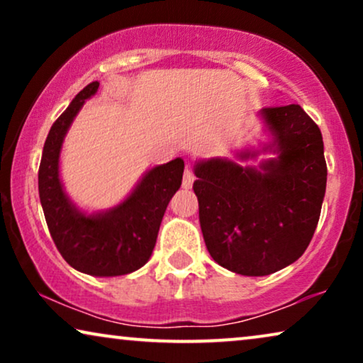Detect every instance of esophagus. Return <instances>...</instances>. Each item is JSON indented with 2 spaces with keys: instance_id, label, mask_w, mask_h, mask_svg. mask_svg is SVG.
I'll use <instances>...</instances> for the list:
<instances>
[{
  "instance_id": "esophagus-1",
  "label": "esophagus",
  "mask_w": 363,
  "mask_h": 363,
  "mask_svg": "<svg viewBox=\"0 0 363 363\" xmlns=\"http://www.w3.org/2000/svg\"><path fill=\"white\" fill-rule=\"evenodd\" d=\"M193 182H195V173H193L191 167L186 165L185 168V173H183V182H182V186L188 190V188L193 186Z\"/></svg>"
}]
</instances>
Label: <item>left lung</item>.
I'll return each instance as SVG.
<instances>
[{
  "mask_svg": "<svg viewBox=\"0 0 363 363\" xmlns=\"http://www.w3.org/2000/svg\"><path fill=\"white\" fill-rule=\"evenodd\" d=\"M261 116L274 135L276 160L261 170L220 158L200 162L193 183L208 251L242 276L272 274L304 255L327 183L322 133L302 107H264Z\"/></svg>",
  "mask_w": 363,
  "mask_h": 363,
  "instance_id": "left-lung-1",
  "label": "left lung"
}]
</instances>
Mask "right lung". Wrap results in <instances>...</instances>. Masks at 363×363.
<instances>
[{
    "label": "right lung",
    "mask_w": 363,
    "mask_h": 363,
    "mask_svg": "<svg viewBox=\"0 0 363 363\" xmlns=\"http://www.w3.org/2000/svg\"><path fill=\"white\" fill-rule=\"evenodd\" d=\"M91 82L74 97L44 142L38 183L49 233L61 256L74 269L91 276H123L150 259L162 218L182 185V158L152 168L125 201L101 215L86 216L67 200L59 180V152L69 125L97 92Z\"/></svg>",
    "instance_id": "add662e5"
}]
</instances>
